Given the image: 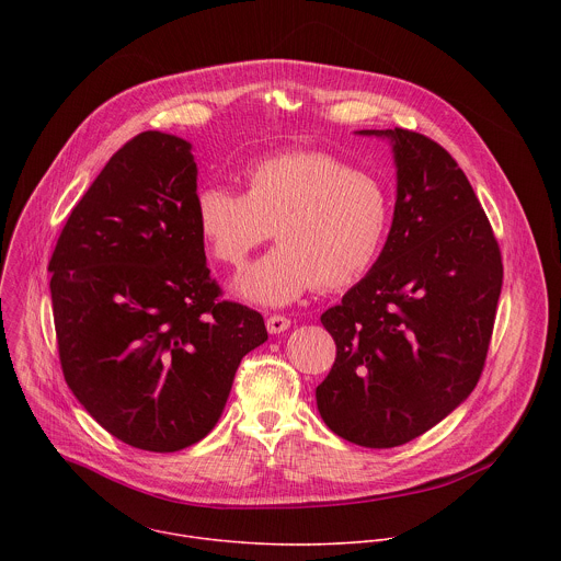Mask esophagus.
Here are the masks:
<instances>
[{
  "label": "esophagus",
  "instance_id": "obj_1",
  "mask_svg": "<svg viewBox=\"0 0 561 561\" xmlns=\"http://www.w3.org/2000/svg\"><path fill=\"white\" fill-rule=\"evenodd\" d=\"M266 329H268L271 335H279V333H284V331L290 329V319L284 317V314H271V317L266 319Z\"/></svg>",
  "mask_w": 561,
  "mask_h": 561
}]
</instances>
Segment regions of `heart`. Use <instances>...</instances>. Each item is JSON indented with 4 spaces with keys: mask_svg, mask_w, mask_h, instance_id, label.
Returning <instances> with one entry per match:
<instances>
[{
    "mask_svg": "<svg viewBox=\"0 0 561 561\" xmlns=\"http://www.w3.org/2000/svg\"><path fill=\"white\" fill-rule=\"evenodd\" d=\"M197 228L210 255L232 268L273 234L279 247L232 284L237 297L286 306L310 288L340 290L379 257L388 226L386 186L331 152H290L247 173V195L204 186L195 195Z\"/></svg>",
    "mask_w": 561,
    "mask_h": 561,
    "instance_id": "heart-1",
    "label": "heart"
}]
</instances>
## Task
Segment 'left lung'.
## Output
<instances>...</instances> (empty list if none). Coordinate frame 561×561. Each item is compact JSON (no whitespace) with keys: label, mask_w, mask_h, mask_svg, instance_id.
Instances as JSON below:
<instances>
[{"label":"left lung","mask_w":561,"mask_h":561,"mask_svg":"<svg viewBox=\"0 0 561 561\" xmlns=\"http://www.w3.org/2000/svg\"><path fill=\"white\" fill-rule=\"evenodd\" d=\"M390 144L397 197L373 268L322 314L337 346L317 386L327 426L366 448L402 446L450 415L482 375L502 255L455 159L404 130H357Z\"/></svg>","instance_id":"left-lung-1"}]
</instances>
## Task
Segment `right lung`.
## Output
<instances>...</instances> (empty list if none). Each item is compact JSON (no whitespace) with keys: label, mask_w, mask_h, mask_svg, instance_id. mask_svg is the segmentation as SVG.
Returning a JSON list of instances; mask_svg holds the SVG:
<instances>
[{"label":"right lung","mask_w":561,"mask_h":561,"mask_svg":"<svg viewBox=\"0 0 561 561\" xmlns=\"http://www.w3.org/2000/svg\"><path fill=\"white\" fill-rule=\"evenodd\" d=\"M193 144L146 130L72 208L50 257L61 370L124 444L175 453L204 439L264 317L217 301L195 217Z\"/></svg>","instance_id":"right-lung-1"}]
</instances>
